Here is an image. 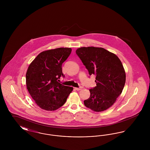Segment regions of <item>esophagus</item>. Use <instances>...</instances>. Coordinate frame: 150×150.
<instances>
[{
	"mask_svg": "<svg viewBox=\"0 0 150 150\" xmlns=\"http://www.w3.org/2000/svg\"><path fill=\"white\" fill-rule=\"evenodd\" d=\"M83 88V86H80L79 88H75V89L76 91H80V90H81Z\"/></svg>",
	"mask_w": 150,
	"mask_h": 150,
	"instance_id": "34e87169",
	"label": "esophagus"
}]
</instances>
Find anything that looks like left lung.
I'll list each match as a JSON object with an SVG mask.
<instances>
[{
	"instance_id": "left-lung-1",
	"label": "left lung",
	"mask_w": 150,
	"mask_h": 150,
	"mask_svg": "<svg viewBox=\"0 0 150 150\" xmlns=\"http://www.w3.org/2000/svg\"><path fill=\"white\" fill-rule=\"evenodd\" d=\"M76 53L89 74L96 76V86L90 89L91 96L84 101L86 107L100 112L112 106L121 94L126 75L121 61L109 51L99 47H81Z\"/></svg>"
}]
</instances>
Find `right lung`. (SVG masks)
<instances>
[{"mask_svg":"<svg viewBox=\"0 0 150 150\" xmlns=\"http://www.w3.org/2000/svg\"><path fill=\"white\" fill-rule=\"evenodd\" d=\"M70 48H58L39 53L29 65L26 74V87L36 105L47 111L62 106L73 88L58 82L64 77L62 64L70 56Z\"/></svg>","mask_w":150,"mask_h":150,"instance_id":"1","label":"right lung"}]
</instances>
